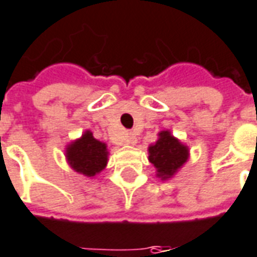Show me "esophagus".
Listing matches in <instances>:
<instances>
[{
	"label": "esophagus",
	"instance_id": "obj_1",
	"mask_svg": "<svg viewBox=\"0 0 257 257\" xmlns=\"http://www.w3.org/2000/svg\"><path fill=\"white\" fill-rule=\"evenodd\" d=\"M127 145H136L137 144V138L134 134H128L126 138V141H124Z\"/></svg>",
	"mask_w": 257,
	"mask_h": 257
}]
</instances>
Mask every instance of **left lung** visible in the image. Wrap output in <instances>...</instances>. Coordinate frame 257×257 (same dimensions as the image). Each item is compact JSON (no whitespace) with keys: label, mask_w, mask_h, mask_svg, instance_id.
<instances>
[{"label":"left lung","mask_w":257,"mask_h":257,"mask_svg":"<svg viewBox=\"0 0 257 257\" xmlns=\"http://www.w3.org/2000/svg\"><path fill=\"white\" fill-rule=\"evenodd\" d=\"M150 164L156 168V176L163 181L172 179L190 158V149L169 130L158 133V140L148 148Z\"/></svg>","instance_id":"1"}]
</instances>
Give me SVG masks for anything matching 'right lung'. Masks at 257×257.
Segmentation results:
<instances>
[{"instance_id":"right-lung-1","label":"right lung","mask_w":257,"mask_h":257,"mask_svg":"<svg viewBox=\"0 0 257 257\" xmlns=\"http://www.w3.org/2000/svg\"><path fill=\"white\" fill-rule=\"evenodd\" d=\"M108 156L107 144L96 140L90 130H85L80 138L71 141L65 149V157L71 169L90 179L107 167Z\"/></svg>"}]
</instances>
